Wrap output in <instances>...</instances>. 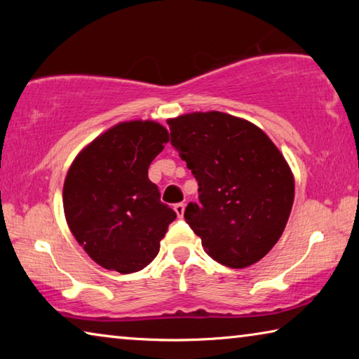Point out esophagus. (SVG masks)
Returning a JSON list of instances; mask_svg holds the SVG:
<instances>
[{
	"mask_svg": "<svg viewBox=\"0 0 359 359\" xmlns=\"http://www.w3.org/2000/svg\"><path fill=\"white\" fill-rule=\"evenodd\" d=\"M174 210L175 214H177V217H184V212H185V204L184 203H179L174 205Z\"/></svg>",
	"mask_w": 359,
	"mask_h": 359,
	"instance_id": "esophagus-1",
	"label": "esophagus"
}]
</instances>
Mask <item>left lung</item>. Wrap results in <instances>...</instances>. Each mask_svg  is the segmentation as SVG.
Masks as SVG:
<instances>
[{
  "label": "left lung",
  "mask_w": 359,
  "mask_h": 359,
  "mask_svg": "<svg viewBox=\"0 0 359 359\" xmlns=\"http://www.w3.org/2000/svg\"><path fill=\"white\" fill-rule=\"evenodd\" d=\"M171 145L198 180L199 204L185 220L204 252L242 269L277 244L294 199V175L277 145L252 121L209 111L168 118Z\"/></svg>",
  "instance_id": "obj_1"
}]
</instances>
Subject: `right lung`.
<instances>
[{
    "instance_id": "right-lung-1",
    "label": "right lung",
    "mask_w": 359,
    "mask_h": 359,
    "mask_svg": "<svg viewBox=\"0 0 359 359\" xmlns=\"http://www.w3.org/2000/svg\"><path fill=\"white\" fill-rule=\"evenodd\" d=\"M168 141L158 121H120L85 145L68 169L66 223L104 269L133 274L149 266L177 217L149 179L150 163Z\"/></svg>"
}]
</instances>
